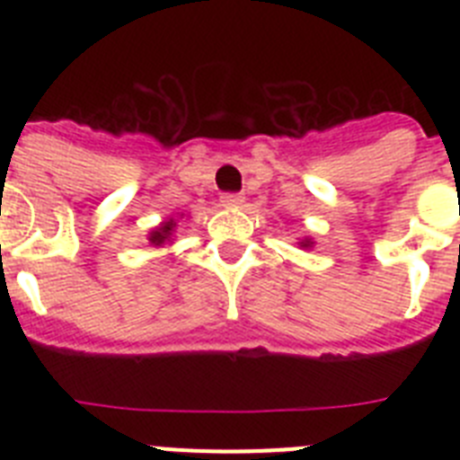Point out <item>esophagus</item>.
<instances>
[{
    "mask_svg": "<svg viewBox=\"0 0 460 460\" xmlns=\"http://www.w3.org/2000/svg\"><path fill=\"white\" fill-rule=\"evenodd\" d=\"M221 202L226 207H239L243 202V195L242 193H223Z\"/></svg>",
    "mask_w": 460,
    "mask_h": 460,
    "instance_id": "obj_1",
    "label": "esophagus"
}]
</instances>
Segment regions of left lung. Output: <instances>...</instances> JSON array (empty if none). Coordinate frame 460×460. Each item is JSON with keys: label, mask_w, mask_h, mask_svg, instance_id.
Here are the masks:
<instances>
[{"label": "left lung", "mask_w": 460, "mask_h": 460, "mask_svg": "<svg viewBox=\"0 0 460 460\" xmlns=\"http://www.w3.org/2000/svg\"><path fill=\"white\" fill-rule=\"evenodd\" d=\"M304 246H311V242H304Z\"/></svg>", "instance_id": "left-lung-1"}]
</instances>
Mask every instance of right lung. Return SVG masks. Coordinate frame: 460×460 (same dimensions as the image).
I'll return each mask as SVG.
<instances>
[{
	"label": "right lung",
	"instance_id": "obj_1",
	"mask_svg": "<svg viewBox=\"0 0 460 460\" xmlns=\"http://www.w3.org/2000/svg\"><path fill=\"white\" fill-rule=\"evenodd\" d=\"M172 227H174L172 221L164 223V226L158 227L156 233H152V237H149V242H152V243H164L165 239H168L170 234H172Z\"/></svg>",
	"mask_w": 460,
	"mask_h": 460
}]
</instances>
